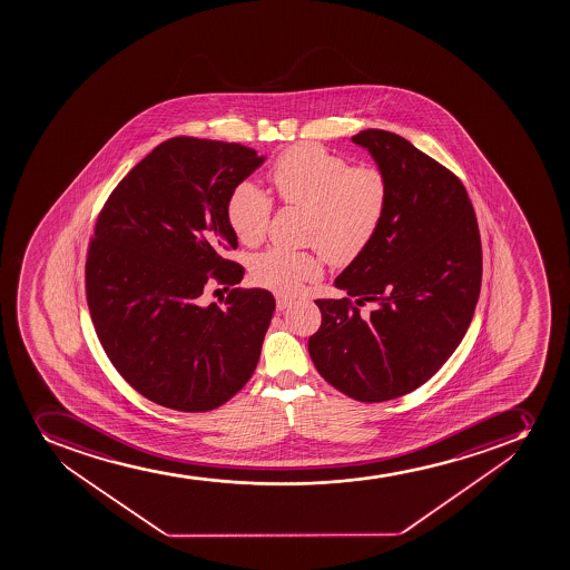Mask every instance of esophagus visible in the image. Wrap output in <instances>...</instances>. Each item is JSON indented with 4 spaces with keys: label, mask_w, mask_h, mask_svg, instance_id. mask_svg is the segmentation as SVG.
Instances as JSON below:
<instances>
[{
    "label": "esophagus",
    "mask_w": 570,
    "mask_h": 570,
    "mask_svg": "<svg viewBox=\"0 0 570 570\" xmlns=\"http://www.w3.org/2000/svg\"><path fill=\"white\" fill-rule=\"evenodd\" d=\"M289 305H292V299H289V297L282 294L276 295V311H286Z\"/></svg>",
    "instance_id": "esophagus-1"
}]
</instances>
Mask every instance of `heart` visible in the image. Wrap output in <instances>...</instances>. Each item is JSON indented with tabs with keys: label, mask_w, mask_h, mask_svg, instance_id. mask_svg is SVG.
I'll list each match as a JSON object with an SVG mask.
<instances>
[{
	"label": "heart",
	"mask_w": 570,
	"mask_h": 570,
	"mask_svg": "<svg viewBox=\"0 0 570 570\" xmlns=\"http://www.w3.org/2000/svg\"><path fill=\"white\" fill-rule=\"evenodd\" d=\"M269 180L282 204L308 209V242L334 265L355 262L366 253L389 209V178L377 167H353L347 159L316 145L289 148L271 167ZM273 200L250 181L232 189L226 219L243 245L262 242L269 226ZM322 275V262L311 253L273 247L253 262L254 281L265 288L292 294Z\"/></svg>",
	"instance_id": "heart-1"
}]
</instances>
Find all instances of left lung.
Wrapping results in <instances>:
<instances>
[{"mask_svg": "<svg viewBox=\"0 0 570 570\" xmlns=\"http://www.w3.org/2000/svg\"><path fill=\"white\" fill-rule=\"evenodd\" d=\"M351 139L389 178V209L334 281L350 297L316 301L322 327L308 353L334 389L379 403L422 386L453 355L480 299L483 256L472 203L450 169L392 131ZM366 302L374 308L364 315Z\"/></svg>", "mask_w": 570, "mask_h": 570, "instance_id": "left-lung-1", "label": "left lung"}]
</instances>
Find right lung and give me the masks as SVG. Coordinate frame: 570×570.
I'll use <instances>...</instances> for the list:
<instances>
[{
  "label": "right lung",
  "mask_w": 570,
  "mask_h": 570,
  "mask_svg": "<svg viewBox=\"0 0 570 570\" xmlns=\"http://www.w3.org/2000/svg\"><path fill=\"white\" fill-rule=\"evenodd\" d=\"M264 156L239 142L173 137L119 181L98 215L85 294L98 340L139 394L181 412L223 405L245 386L275 312L267 289H230L245 269L226 219L232 189Z\"/></svg>",
  "instance_id": "add662e5"
}]
</instances>
